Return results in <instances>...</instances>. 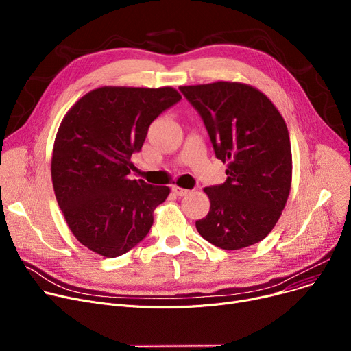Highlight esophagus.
I'll return each instance as SVG.
<instances>
[{"label":"esophagus","instance_id":"esophagus-1","mask_svg":"<svg viewBox=\"0 0 351 351\" xmlns=\"http://www.w3.org/2000/svg\"><path fill=\"white\" fill-rule=\"evenodd\" d=\"M173 193L177 195V197H184L190 193V190H185V189H181V187H177V185H174V187L171 189Z\"/></svg>","mask_w":351,"mask_h":351}]
</instances>
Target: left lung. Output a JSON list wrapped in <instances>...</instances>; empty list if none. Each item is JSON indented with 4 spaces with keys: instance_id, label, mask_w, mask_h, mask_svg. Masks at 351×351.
<instances>
[{
    "instance_id": "obj_1",
    "label": "left lung",
    "mask_w": 351,
    "mask_h": 351,
    "mask_svg": "<svg viewBox=\"0 0 351 351\" xmlns=\"http://www.w3.org/2000/svg\"><path fill=\"white\" fill-rule=\"evenodd\" d=\"M201 116L226 180L204 189L211 201L195 222L199 235L225 251L262 241L289 197L292 150L286 123L258 89L238 82L180 86Z\"/></svg>"
}]
</instances>
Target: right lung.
<instances>
[{"instance_id": "obj_1", "label": "right lung", "mask_w": 351, "mask_h": 351, "mask_svg": "<svg viewBox=\"0 0 351 351\" xmlns=\"http://www.w3.org/2000/svg\"><path fill=\"white\" fill-rule=\"evenodd\" d=\"M181 100L173 88H99L62 120L52 154L59 208L76 239L116 258L146 238L153 211L170 194L166 185L129 180L149 126Z\"/></svg>"}]
</instances>
